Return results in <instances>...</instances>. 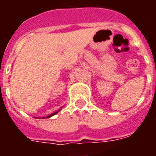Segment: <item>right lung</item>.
Listing matches in <instances>:
<instances>
[{"label":"right lung","instance_id":"1","mask_svg":"<svg viewBox=\"0 0 156 156\" xmlns=\"http://www.w3.org/2000/svg\"><path fill=\"white\" fill-rule=\"evenodd\" d=\"M59 111H60V110H59ZM59 111L56 112H54V113H52V114H50V115H48V116H46V118H49V117H51V116H54V115H56V113H58V112H59ZM43 118H44V117H43Z\"/></svg>","mask_w":156,"mask_h":156}]
</instances>
